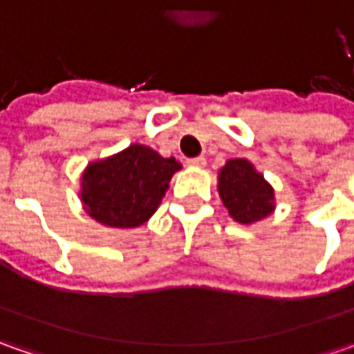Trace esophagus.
Masks as SVG:
<instances>
[{"label":"esophagus","mask_w":354,"mask_h":354,"mask_svg":"<svg viewBox=\"0 0 354 354\" xmlns=\"http://www.w3.org/2000/svg\"><path fill=\"white\" fill-rule=\"evenodd\" d=\"M187 163H189L191 167H205L207 159H205V157H203V156H198V157H193V159H189Z\"/></svg>","instance_id":"1"}]
</instances>
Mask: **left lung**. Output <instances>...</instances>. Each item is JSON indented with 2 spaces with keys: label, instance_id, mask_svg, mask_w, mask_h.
<instances>
[{
  "label": "left lung",
  "instance_id": "left-lung-1",
  "mask_svg": "<svg viewBox=\"0 0 354 354\" xmlns=\"http://www.w3.org/2000/svg\"><path fill=\"white\" fill-rule=\"evenodd\" d=\"M218 195L228 214L242 225H252L272 214L274 189L248 159H228L218 171Z\"/></svg>",
  "mask_w": 354,
  "mask_h": 354
}]
</instances>
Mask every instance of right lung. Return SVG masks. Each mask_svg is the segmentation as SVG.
<instances>
[{
	"mask_svg": "<svg viewBox=\"0 0 354 354\" xmlns=\"http://www.w3.org/2000/svg\"><path fill=\"white\" fill-rule=\"evenodd\" d=\"M175 157L133 143L116 156L92 161L82 173L80 201L84 211L104 226L136 228L157 211L175 171Z\"/></svg>",
	"mask_w": 354,
	"mask_h": 354,
	"instance_id": "add662e5",
	"label": "right lung"
}]
</instances>
